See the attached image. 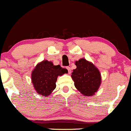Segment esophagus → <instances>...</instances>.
Segmentation results:
<instances>
[{"instance_id": "1", "label": "esophagus", "mask_w": 131, "mask_h": 131, "mask_svg": "<svg viewBox=\"0 0 131 131\" xmlns=\"http://www.w3.org/2000/svg\"><path fill=\"white\" fill-rule=\"evenodd\" d=\"M66 69H67V71H68L69 74H71V67H70L69 66H67V67H66Z\"/></svg>"}]
</instances>
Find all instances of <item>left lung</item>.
Masks as SVG:
<instances>
[{"label":"left lung","mask_w":131,"mask_h":131,"mask_svg":"<svg viewBox=\"0 0 131 131\" xmlns=\"http://www.w3.org/2000/svg\"><path fill=\"white\" fill-rule=\"evenodd\" d=\"M77 68L72 73L74 85L83 95H93L97 91L101 82V74L92 63L85 59L75 62Z\"/></svg>","instance_id":"obj_1"}]
</instances>
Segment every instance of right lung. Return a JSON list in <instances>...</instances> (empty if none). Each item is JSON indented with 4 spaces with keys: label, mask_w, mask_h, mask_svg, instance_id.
Masks as SVG:
<instances>
[{
    "label": "right lung",
    "mask_w": 131,
    "mask_h": 131,
    "mask_svg": "<svg viewBox=\"0 0 131 131\" xmlns=\"http://www.w3.org/2000/svg\"><path fill=\"white\" fill-rule=\"evenodd\" d=\"M67 72V70L60 65L54 66L52 62L43 60L32 71L31 77L34 88L40 95L48 96L56 88L57 77Z\"/></svg>",
    "instance_id": "add662e5"
}]
</instances>
